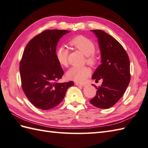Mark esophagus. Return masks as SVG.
Here are the masks:
<instances>
[{
	"mask_svg": "<svg viewBox=\"0 0 148 148\" xmlns=\"http://www.w3.org/2000/svg\"><path fill=\"white\" fill-rule=\"evenodd\" d=\"M75 84H76V86H82V87H84V86H86L85 84H83V83H77V82H76Z\"/></svg>",
	"mask_w": 148,
	"mask_h": 148,
	"instance_id": "1",
	"label": "esophagus"
}]
</instances>
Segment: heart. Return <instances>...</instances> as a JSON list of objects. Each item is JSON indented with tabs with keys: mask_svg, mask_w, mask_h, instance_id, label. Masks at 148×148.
<instances>
[{
	"mask_svg": "<svg viewBox=\"0 0 148 148\" xmlns=\"http://www.w3.org/2000/svg\"><path fill=\"white\" fill-rule=\"evenodd\" d=\"M70 45L86 56V61L90 65H95L98 61V57L94 53L95 45L92 40L83 36H78L72 39ZM69 50L64 46H60L55 53L56 58L59 64L62 66H67L68 64ZM91 74V70L87 67H71L67 72L66 76L69 79L84 82Z\"/></svg>",
	"mask_w": 148,
	"mask_h": 148,
	"instance_id": "b5f03b06",
	"label": "heart"
}]
</instances>
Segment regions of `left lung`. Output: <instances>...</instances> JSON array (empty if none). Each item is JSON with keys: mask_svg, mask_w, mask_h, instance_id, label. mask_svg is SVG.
<instances>
[{"mask_svg": "<svg viewBox=\"0 0 148 148\" xmlns=\"http://www.w3.org/2000/svg\"><path fill=\"white\" fill-rule=\"evenodd\" d=\"M98 39L101 64L97 68L92 79H102L94 98L90 100L94 106L108 109L120 99L130 81V60L123 47L114 37L101 30H91Z\"/></svg>", "mask_w": 148, "mask_h": 148, "instance_id": "left-lung-1", "label": "left lung"}]
</instances>
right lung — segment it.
<instances>
[{"instance_id": "obj_1", "label": "right lung", "mask_w": 148, "mask_h": 148, "mask_svg": "<svg viewBox=\"0 0 148 148\" xmlns=\"http://www.w3.org/2000/svg\"><path fill=\"white\" fill-rule=\"evenodd\" d=\"M70 31L47 30L28 43L20 64L21 86L36 108L48 110L60 103L73 81L57 83L64 72L56 58L59 40Z\"/></svg>"}]
</instances>
